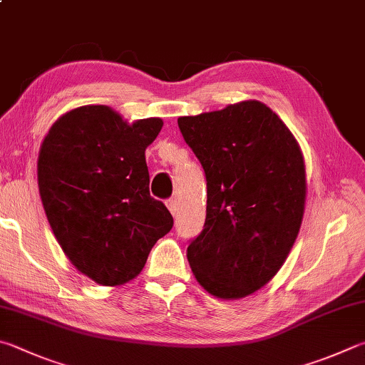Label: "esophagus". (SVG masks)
I'll return each instance as SVG.
<instances>
[{"label": "esophagus", "mask_w": 365, "mask_h": 365, "mask_svg": "<svg viewBox=\"0 0 365 365\" xmlns=\"http://www.w3.org/2000/svg\"><path fill=\"white\" fill-rule=\"evenodd\" d=\"M165 205H168V209L170 210L172 215L177 214V200H174V197H170V200L165 201Z\"/></svg>", "instance_id": "obj_1"}]
</instances>
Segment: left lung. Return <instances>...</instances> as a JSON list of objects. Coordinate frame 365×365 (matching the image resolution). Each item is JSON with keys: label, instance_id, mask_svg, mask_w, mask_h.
<instances>
[{"label": "left lung", "instance_id": "1", "mask_svg": "<svg viewBox=\"0 0 365 365\" xmlns=\"http://www.w3.org/2000/svg\"><path fill=\"white\" fill-rule=\"evenodd\" d=\"M178 128L207 180L205 223L187 257L196 281L217 298H242L273 279L303 220L307 174L282 119L244 101Z\"/></svg>", "mask_w": 365, "mask_h": 365}]
</instances>
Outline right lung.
<instances>
[{
	"label": "right lung",
	"mask_w": 365,
	"mask_h": 365,
	"mask_svg": "<svg viewBox=\"0 0 365 365\" xmlns=\"http://www.w3.org/2000/svg\"><path fill=\"white\" fill-rule=\"evenodd\" d=\"M163 119L134 123L105 105L62 115L44 137L38 187L56 240L78 271L102 286L140 274L174 218L150 196L145 150Z\"/></svg>",
	"instance_id": "1"
}]
</instances>
